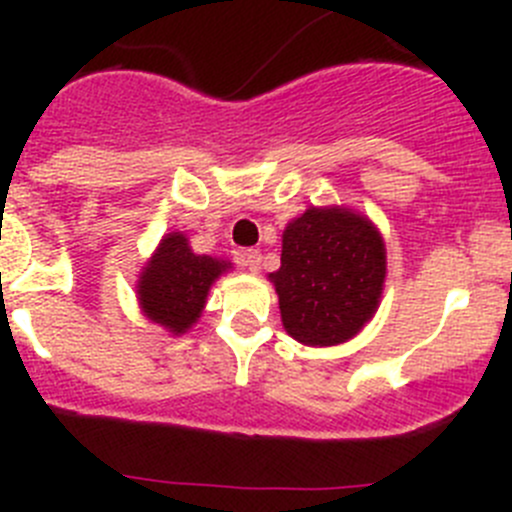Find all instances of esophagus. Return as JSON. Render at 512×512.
I'll use <instances>...</instances> for the list:
<instances>
[{
  "label": "esophagus",
  "mask_w": 512,
  "mask_h": 512,
  "mask_svg": "<svg viewBox=\"0 0 512 512\" xmlns=\"http://www.w3.org/2000/svg\"><path fill=\"white\" fill-rule=\"evenodd\" d=\"M240 262H242V267H247L250 272H257V270H260V262H262L260 250H245V252H242Z\"/></svg>",
  "instance_id": "1"
}]
</instances>
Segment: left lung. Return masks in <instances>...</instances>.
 Wrapping results in <instances>:
<instances>
[{
	"label": "left lung",
	"mask_w": 512,
	"mask_h": 512,
	"mask_svg": "<svg viewBox=\"0 0 512 512\" xmlns=\"http://www.w3.org/2000/svg\"><path fill=\"white\" fill-rule=\"evenodd\" d=\"M384 277V240L369 220L344 208H309L287 225L282 265L270 280L289 337L332 347L369 322Z\"/></svg>",
	"instance_id": "1"
}]
</instances>
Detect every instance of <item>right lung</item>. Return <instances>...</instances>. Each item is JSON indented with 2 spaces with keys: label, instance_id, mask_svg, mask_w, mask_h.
<instances>
[{
  "label": "right lung",
  "instance_id": "obj_1",
  "mask_svg": "<svg viewBox=\"0 0 512 512\" xmlns=\"http://www.w3.org/2000/svg\"><path fill=\"white\" fill-rule=\"evenodd\" d=\"M225 270L227 262L195 255L188 237L170 232L163 237L138 282L143 314L173 334H183L200 317L210 285Z\"/></svg>",
  "mask_w": 512,
  "mask_h": 512
}]
</instances>
